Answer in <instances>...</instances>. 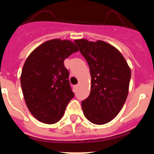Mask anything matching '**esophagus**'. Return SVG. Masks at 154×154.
I'll list each match as a JSON object with an SVG mask.
<instances>
[{
    "label": "esophagus",
    "instance_id": "obj_1",
    "mask_svg": "<svg viewBox=\"0 0 154 154\" xmlns=\"http://www.w3.org/2000/svg\"><path fill=\"white\" fill-rule=\"evenodd\" d=\"M78 87H79V84H77V85H75V88L76 89H78Z\"/></svg>",
    "mask_w": 154,
    "mask_h": 154
}]
</instances>
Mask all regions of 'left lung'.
Returning a JSON list of instances; mask_svg holds the SVG:
<instances>
[{"mask_svg":"<svg viewBox=\"0 0 154 154\" xmlns=\"http://www.w3.org/2000/svg\"><path fill=\"white\" fill-rule=\"evenodd\" d=\"M90 69L91 91L82 102L84 115L91 123H107L117 116L127 98L131 71L116 48L103 41H75Z\"/></svg>","mask_w":154,"mask_h":154,"instance_id":"1","label":"left lung"}]
</instances>
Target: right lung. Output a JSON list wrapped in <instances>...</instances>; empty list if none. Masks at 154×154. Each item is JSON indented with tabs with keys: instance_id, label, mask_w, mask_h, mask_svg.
Instances as JSON below:
<instances>
[{
	"instance_id": "obj_1",
	"label": "right lung",
	"mask_w": 154,
	"mask_h": 154,
	"mask_svg": "<svg viewBox=\"0 0 154 154\" xmlns=\"http://www.w3.org/2000/svg\"><path fill=\"white\" fill-rule=\"evenodd\" d=\"M78 51L71 41L52 39L35 48L24 62L21 76L23 95L38 120L53 124L63 116L75 96L64 61Z\"/></svg>"
}]
</instances>
